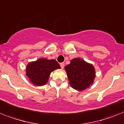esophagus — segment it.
Instances as JSON below:
<instances>
[{"label": "esophagus", "instance_id": "obj_1", "mask_svg": "<svg viewBox=\"0 0 124 124\" xmlns=\"http://www.w3.org/2000/svg\"><path fill=\"white\" fill-rule=\"evenodd\" d=\"M60 67H61V68L63 69H64V66H65V64H64V62H62V63H60Z\"/></svg>", "mask_w": 124, "mask_h": 124}]
</instances>
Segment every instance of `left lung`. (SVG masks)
Masks as SVG:
<instances>
[{
  "label": "left lung",
  "instance_id": "left-lung-1",
  "mask_svg": "<svg viewBox=\"0 0 124 124\" xmlns=\"http://www.w3.org/2000/svg\"><path fill=\"white\" fill-rule=\"evenodd\" d=\"M65 70L71 87L79 91L89 88L96 77L93 65L81 58L72 59L65 67Z\"/></svg>",
  "mask_w": 124,
  "mask_h": 124
}]
</instances>
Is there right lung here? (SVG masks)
Here are the masks:
<instances>
[{
	"mask_svg": "<svg viewBox=\"0 0 124 124\" xmlns=\"http://www.w3.org/2000/svg\"><path fill=\"white\" fill-rule=\"evenodd\" d=\"M60 69L59 63L54 59L40 58L29 62L26 67V75L30 81L36 86L46 85L51 72Z\"/></svg>",
	"mask_w": 124,
	"mask_h": 124,
	"instance_id": "obj_1",
	"label": "right lung"
}]
</instances>
